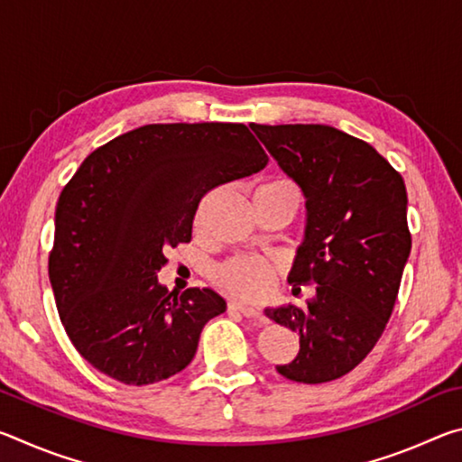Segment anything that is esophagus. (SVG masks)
<instances>
[{
    "mask_svg": "<svg viewBox=\"0 0 462 462\" xmlns=\"http://www.w3.org/2000/svg\"><path fill=\"white\" fill-rule=\"evenodd\" d=\"M228 310H230V311H240V314L246 316V318H261V316H263L259 308L245 306V303H238V301H230V303H228Z\"/></svg>",
    "mask_w": 462,
    "mask_h": 462,
    "instance_id": "1",
    "label": "esophagus"
}]
</instances>
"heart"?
I'll list each match as a JSON object with an SVG mask.
<instances>
[{
	"instance_id": "heart-1",
	"label": "heart",
	"mask_w": 462,
	"mask_h": 462,
	"mask_svg": "<svg viewBox=\"0 0 462 462\" xmlns=\"http://www.w3.org/2000/svg\"><path fill=\"white\" fill-rule=\"evenodd\" d=\"M269 185H289L287 181H273ZM214 283L224 293L245 301H259L267 297L277 283V271L271 263L259 256H232L217 264L212 273Z\"/></svg>"
}]
</instances>
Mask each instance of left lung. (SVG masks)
Returning <instances> with one entry per match:
<instances>
[{"label":"left lung","instance_id":"1","mask_svg":"<svg viewBox=\"0 0 462 462\" xmlns=\"http://www.w3.org/2000/svg\"><path fill=\"white\" fill-rule=\"evenodd\" d=\"M306 195V238L291 283L316 285L308 306L264 310L300 334L283 377L316 385L342 377L381 338L411 250L403 177L365 140L324 124H250Z\"/></svg>","mask_w":462,"mask_h":462}]
</instances>
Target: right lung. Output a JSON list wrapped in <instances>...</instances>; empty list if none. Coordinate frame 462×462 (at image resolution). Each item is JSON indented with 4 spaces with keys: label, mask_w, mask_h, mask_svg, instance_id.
Here are the masks:
<instances>
[{
    "label": "right lung",
    "mask_w": 462,
    "mask_h": 462,
    "mask_svg": "<svg viewBox=\"0 0 462 462\" xmlns=\"http://www.w3.org/2000/svg\"><path fill=\"white\" fill-rule=\"evenodd\" d=\"M269 156L245 124H146L109 140L60 191L49 277L73 346L126 385H151L193 361L226 311L214 289L173 295L156 273L191 240L203 195L259 173Z\"/></svg>",
    "instance_id": "right-lung-1"
}]
</instances>
